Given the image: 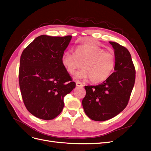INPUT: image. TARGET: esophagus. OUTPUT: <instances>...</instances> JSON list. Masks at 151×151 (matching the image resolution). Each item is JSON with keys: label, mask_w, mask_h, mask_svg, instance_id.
I'll list each match as a JSON object with an SVG mask.
<instances>
[{"label": "esophagus", "mask_w": 151, "mask_h": 151, "mask_svg": "<svg viewBox=\"0 0 151 151\" xmlns=\"http://www.w3.org/2000/svg\"><path fill=\"white\" fill-rule=\"evenodd\" d=\"M76 84L77 86H79V87H83V84H82L80 81H77L76 83Z\"/></svg>", "instance_id": "34e87169"}]
</instances>
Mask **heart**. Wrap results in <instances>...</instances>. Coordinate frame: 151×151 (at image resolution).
Segmentation results:
<instances>
[{
    "label": "heart",
    "mask_w": 151,
    "mask_h": 151,
    "mask_svg": "<svg viewBox=\"0 0 151 151\" xmlns=\"http://www.w3.org/2000/svg\"><path fill=\"white\" fill-rule=\"evenodd\" d=\"M61 62L65 70L71 75L82 67L84 70L77 72L75 77L90 78L94 83H101L111 74L115 64V57L111 52H104L98 46L85 45L77 47L75 54L66 52L62 55Z\"/></svg>",
    "instance_id": "heart-1"
}]
</instances>
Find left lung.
Instances as JSON below:
<instances>
[{
  "label": "left lung",
  "instance_id": "8db88e82",
  "mask_svg": "<svg viewBox=\"0 0 151 151\" xmlns=\"http://www.w3.org/2000/svg\"><path fill=\"white\" fill-rule=\"evenodd\" d=\"M115 57V72L97 86H85L83 106L91 120L103 122L115 117L125 108L133 89L135 70L131 55L125 47L109 42Z\"/></svg>",
  "mask_w": 151,
  "mask_h": 151
}]
</instances>
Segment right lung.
I'll return each mask as SVG.
<instances>
[{"instance_id":"add662e5","label":"right lung","mask_w":151,"mask_h":151,"mask_svg":"<svg viewBox=\"0 0 151 151\" xmlns=\"http://www.w3.org/2000/svg\"><path fill=\"white\" fill-rule=\"evenodd\" d=\"M72 36L36 38L22 52L19 83L28 111L38 118L52 120L60 114L63 98L76 83L63 67L61 58Z\"/></svg>"}]
</instances>
